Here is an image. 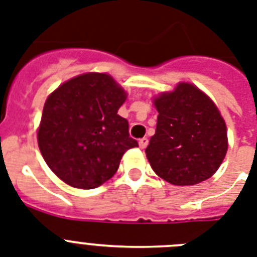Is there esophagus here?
Wrapping results in <instances>:
<instances>
[{
    "label": "esophagus",
    "instance_id": "obj_1",
    "mask_svg": "<svg viewBox=\"0 0 257 257\" xmlns=\"http://www.w3.org/2000/svg\"><path fill=\"white\" fill-rule=\"evenodd\" d=\"M148 144H149V140L146 139V137H144V139H141L139 141V145L141 149H145L146 146H148Z\"/></svg>",
    "mask_w": 257,
    "mask_h": 257
}]
</instances>
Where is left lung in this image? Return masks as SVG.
<instances>
[{"instance_id": "obj_1", "label": "left lung", "mask_w": 257, "mask_h": 257, "mask_svg": "<svg viewBox=\"0 0 257 257\" xmlns=\"http://www.w3.org/2000/svg\"><path fill=\"white\" fill-rule=\"evenodd\" d=\"M155 135L145 153L159 178L193 185L213 176L227 152V129L217 105L195 85L182 82L154 99Z\"/></svg>"}]
</instances>
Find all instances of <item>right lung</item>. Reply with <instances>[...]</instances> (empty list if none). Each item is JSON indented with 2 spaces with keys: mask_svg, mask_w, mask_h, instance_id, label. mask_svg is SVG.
<instances>
[{
  "mask_svg": "<svg viewBox=\"0 0 257 257\" xmlns=\"http://www.w3.org/2000/svg\"><path fill=\"white\" fill-rule=\"evenodd\" d=\"M126 92L105 73L69 79L47 98L38 131L45 163L74 188L92 189L117 171L129 137L126 118L117 115Z\"/></svg>",
  "mask_w": 257,
  "mask_h": 257,
  "instance_id": "1",
  "label": "right lung"
}]
</instances>
